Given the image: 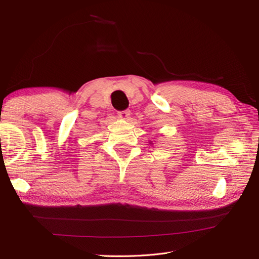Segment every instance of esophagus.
Wrapping results in <instances>:
<instances>
[{
    "instance_id": "34e87169",
    "label": "esophagus",
    "mask_w": 259,
    "mask_h": 259,
    "mask_svg": "<svg viewBox=\"0 0 259 259\" xmlns=\"http://www.w3.org/2000/svg\"><path fill=\"white\" fill-rule=\"evenodd\" d=\"M130 114H131L130 110H123V111L117 112V115H119L121 119H127V117L130 116Z\"/></svg>"
}]
</instances>
